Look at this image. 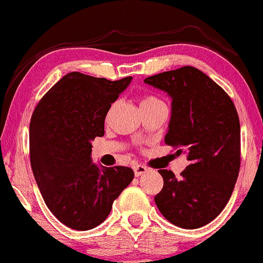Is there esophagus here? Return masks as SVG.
<instances>
[{"label":"esophagus","instance_id":"34e87169","mask_svg":"<svg viewBox=\"0 0 263 263\" xmlns=\"http://www.w3.org/2000/svg\"><path fill=\"white\" fill-rule=\"evenodd\" d=\"M147 171H148V168H147L146 166H143V164H136V166L134 167V172H135V176H136V177L146 174Z\"/></svg>","mask_w":263,"mask_h":263}]
</instances>
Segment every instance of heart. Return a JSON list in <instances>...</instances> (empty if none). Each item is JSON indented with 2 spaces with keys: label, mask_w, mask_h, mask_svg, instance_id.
<instances>
[{
  "label": "heart",
  "mask_w": 263,
  "mask_h": 263,
  "mask_svg": "<svg viewBox=\"0 0 263 263\" xmlns=\"http://www.w3.org/2000/svg\"><path fill=\"white\" fill-rule=\"evenodd\" d=\"M162 101L156 99L154 96H146L143 97V100L141 101V106H148V105H155V103H161Z\"/></svg>",
  "instance_id": "obj_1"
}]
</instances>
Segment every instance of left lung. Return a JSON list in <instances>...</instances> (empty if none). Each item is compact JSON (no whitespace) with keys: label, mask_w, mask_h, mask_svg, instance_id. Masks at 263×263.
Returning a JSON list of instances; mask_svg holds the SVG:
<instances>
[{"label":"left lung","mask_w":263,"mask_h":263,"mask_svg":"<svg viewBox=\"0 0 263 263\" xmlns=\"http://www.w3.org/2000/svg\"><path fill=\"white\" fill-rule=\"evenodd\" d=\"M145 83L171 97L164 142L187 155L177 178L160 170L163 189L156 195L160 212L175 226L195 230L215 220L229 202L241 163V128L229 95L191 66L147 77Z\"/></svg>","instance_id":"8db88e82"}]
</instances>
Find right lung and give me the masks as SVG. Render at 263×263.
Listing matches in <instances>:
<instances>
[{
  "mask_svg": "<svg viewBox=\"0 0 263 263\" xmlns=\"http://www.w3.org/2000/svg\"><path fill=\"white\" fill-rule=\"evenodd\" d=\"M71 72L52 87L30 123V157L46 206L70 229L87 231L107 218L134 180L129 167L92 162V141L105 135L111 103L131 83Z\"/></svg>",
  "mask_w": 263,
  "mask_h": 263,
  "instance_id": "add662e5",
  "label": "right lung"
}]
</instances>
